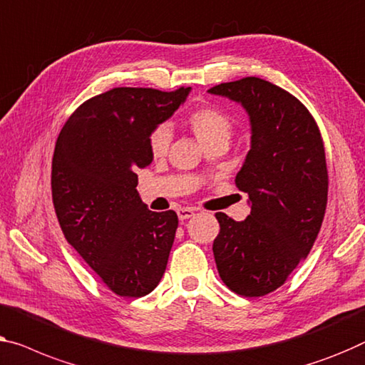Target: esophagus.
<instances>
[{"instance_id":"34e87169","label":"esophagus","mask_w":365,"mask_h":365,"mask_svg":"<svg viewBox=\"0 0 365 365\" xmlns=\"http://www.w3.org/2000/svg\"><path fill=\"white\" fill-rule=\"evenodd\" d=\"M177 215L183 221V220H188V217H192L195 215V210L193 208H178Z\"/></svg>"}]
</instances>
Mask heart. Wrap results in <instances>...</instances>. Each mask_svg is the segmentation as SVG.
<instances>
[{"mask_svg":"<svg viewBox=\"0 0 365 365\" xmlns=\"http://www.w3.org/2000/svg\"><path fill=\"white\" fill-rule=\"evenodd\" d=\"M185 124H187L190 130L195 134V138L205 148H208V145L215 143L227 144V140L232 135V129H235L232 119L215 106L195 108V110H192L185 116ZM170 129L165 124H160V126H155L152 129L148 140L150 155L155 157V159L164 157L168 150V145H170Z\"/></svg>","mask_w":365,"mask_h":365,"instance_id":"b5f03b06","label":"heart"}]
</instances>
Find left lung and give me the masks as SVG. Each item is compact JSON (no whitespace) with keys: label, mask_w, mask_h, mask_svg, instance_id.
Segmentation results:
<instances>
[{"label":"left lung","mask_w":365,"mask_h":365,"mask_svg":"<svg viewBox=\"0 0 365 365\" xmlns=\"http://www.w3.org/2000/svg\"><path fill=\"white\" fill-rule=\"evenodd\" d=\"M210 93L242 103L252 124V148L236 175L251 215L235 221L216 213V267L231 292L264 297L285 284L322 230L329 183L323 138L308 108L267 80L227 81Z\"/></svg>","instance_id":"left-lung-1"}]
</instances>
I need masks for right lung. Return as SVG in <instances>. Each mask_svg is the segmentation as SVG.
<instances>
[{
  "label": "right lung",
  "instance_id": "obj_1",
  "mask_svg": "<svg viewBox=\"0 0 365 365\" xmlns=\"http://www.w3.org/2000/svg\"><path fill=\"white\" fill-rule=\"evenodd\" d=\"M188 91L113 88L81 103L57 138L51 187L58 225L118 297L148 295L165 272L178 217L173 210H148L135 170L152 162L150 130Z\"/></svg>",
  "mask_w": 365,
  "mask_h": 365
}]
</instances>
